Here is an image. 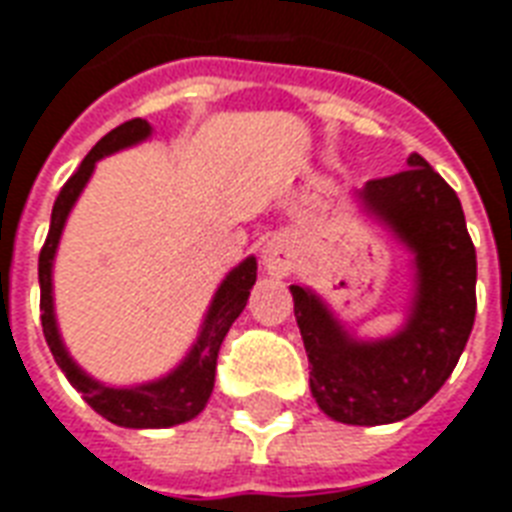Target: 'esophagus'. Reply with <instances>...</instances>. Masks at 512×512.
<instances>
[{
	"instance_id": "obj_1",
	"label": "esophagus",
	"mask_w": 512,
	"mask_h": 512,
	"mask_svg": "<svg viewBox=\"0 0 512 512\" xmlns=\"http://www.w3.org/2000/svg\"><path fill=\"white\" fill-rule=\"evenodd\" d=\"M263 265L265 271L273 273V276H287L295 268V249L287 239H271L263 247Z\"/></svg>"
}]
</instances>
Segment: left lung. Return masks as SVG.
Returning a JSON list of instances; mask_svg holds the SVG:
<instances>
[{"label": "left lung", "instance_id": "obj_1", "mask_svg": "<svg viewBox=\"0 0 512 512\" xmlns=\"http://www.w3.org/2000/svg\"><path fill=\"white\" fill-rule=\"evenodd\" d=\"M411 169L370 179L365 209L384 220L416 255V300L408 325L384 341L346 335L322 300L292 284L295 319L311 368V395L343 424H392L435 397L454 373L475 322V247L454 187L421 155Z\"/></svg>", "mask_w": 512, "mask_h": 512}]
</instances>
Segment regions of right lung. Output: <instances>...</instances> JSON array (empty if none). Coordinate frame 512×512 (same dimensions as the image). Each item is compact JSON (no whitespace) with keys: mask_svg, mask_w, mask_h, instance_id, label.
Wrapping results in <instances>:
<instances>
[{"mask_svg":"<svg viewBox=\"0 0 512 512\" xmlns=\"http://www.w3.org/2000/svg\"><path fill=\"white\" fill-rule=\"evenodd\" d=\"M147 136H150V123L142 120V117L126 120L123 126L112 128L107 136H101L96 147L85 155L80 169L74 171L72 177L66 179V185L61 187L56 204H53V214H50L48 239H45L42 252H39V311H42V333H45L50 351H53V360L58 362V368L64 370L66 378H69V384L85 397V403L91 405L93 411L101 413L112 424L131 429L174 427V424L195 419L198 413L204 411L206 400H209L214 389V373H217V357H220L222 341H225L230 325L239 319V314L247 306L249 290H252V284L257 279L255 257H247L239 268H233L225 276V282L220 284V290L214 295L212 308L206 314L204 330L198 335L195 346L190 349L185 362L161 381L131 386V389H115V386H104L99 381H93L91 376H85L83 370L74 365L72 357L66 354L64 343H61L56 314H53V279H50V271H53V255H56L58 239H61L69 209L77 201V195L83 193L85 182L91 179L96 161L109 155V152L142 142Z\"/></svg>","mask_w":512,"mask_h":512,"instance_id":"1","label":"right lung"}]
</instances>
